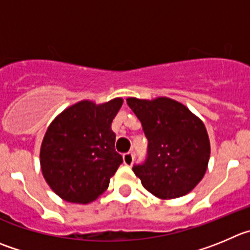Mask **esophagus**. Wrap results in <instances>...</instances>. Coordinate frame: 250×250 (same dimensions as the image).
<instances>
[{
    "instance_id": "34e87169",
    "label": "esophagus",
    "mask_w": 250,
    "mask_h": 250,
    "mask_svg": "<svg viewBox=\"0 0 250 250\" xmlns=\"http://www.w3.org/2000/svg\"><path fill=\"white\" fill-rule=\"evenodd\" d=\"M133 162H134V154H133V151H128V153L123 155V163L125 165H132Z\"/></svg>"
}]
</instances>
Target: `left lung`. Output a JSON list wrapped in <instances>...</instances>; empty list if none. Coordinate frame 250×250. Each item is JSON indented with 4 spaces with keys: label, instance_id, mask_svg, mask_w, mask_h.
Masks as SVG:
<instances>
[{
    "label": "left lung",
    "instance_id": "1",
    "mask_svg": "<svg viewBox=\"0 0 250 250\" xmlns=\"http://www.w3.org/2000/svg\"><path fill=\"white\" fill-rule=\"evenodd\" d=\"M148 139L146 158L133 165L144 188L159 199L186 195L204 178L209 159V139L201 120L167 97L127 99Z\"/></svg>",
    "mask_w": 250,
    "mask_h": 250
}]
</instances>
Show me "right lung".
<instances>
[{
	"label": "right lung",
	"mask_w": 250,
	"mask_h": 250,
	"mask_svg": "<svg viewBox=\"0 0 250 250\" xmlns=\"http://www.w3.org/2000/svg\"><path fill=\"white\" fill-rule=\"evenodd\" d=\"M122 104V99L104 104L81 101L49 125L41 148L42 172L62 200L87 204L107 190L123 163L111 128Z\"/></svg>",
	"instance_id": "obj_1"
}]
</instances>
